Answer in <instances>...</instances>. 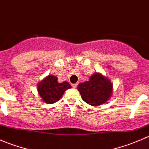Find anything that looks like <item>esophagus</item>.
I'll return each instance as SVG.
<instances>
[{
    "instance_id": "34e87169",
    "label": "esophagus",
    "mask_w": 149,
    "mask_h": 149,
    "mask_svg": "<svg viewBox=\"0 0 149 149\" xmlns=\"http://www.w3.org/2000/svg\"><path fill=\"white\" fill-rule=\"evenodd\" d=\"M77 83H74V84H72V87H74V88H77Z\"/></svg>"
}]
</instances>
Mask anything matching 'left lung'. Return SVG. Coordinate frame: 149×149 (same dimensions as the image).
<instances>
[{
  "label": "left lung",
  "mask_w": 149,
  "mask_h": 149,
  "mask_svg": "<svg viewBox=\"0 0 149 149\" xmlns=\"http://www.w3.org/2000/svg\"><path fill=\"white\" fill-rule=\"evenodd\" d=\"M77 90L85 102L92 106H99L111 97L113 85L110 79L96 72L90 77L88 81L79 83Z\"/></svg>",
  "instance_id": "left-lung-1"
}]
</instances>
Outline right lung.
<instances>
[{"mask_svg":"<svg viewBox=\"0 0 149 149\" xmlns=\"http://www.w3.org/2000/svg\"><path fill=\"white\" fill-rule=\"evenodd\" d=\"M71 87V85L66 81L59 82L56 76L49 74L37 84V91L43 102L53 104L59 101L64 92Z\"/></svg>","mask_w":149,"mask_h":149,"instance_id":"add662e5","label":"right lung"}]
</instances>
